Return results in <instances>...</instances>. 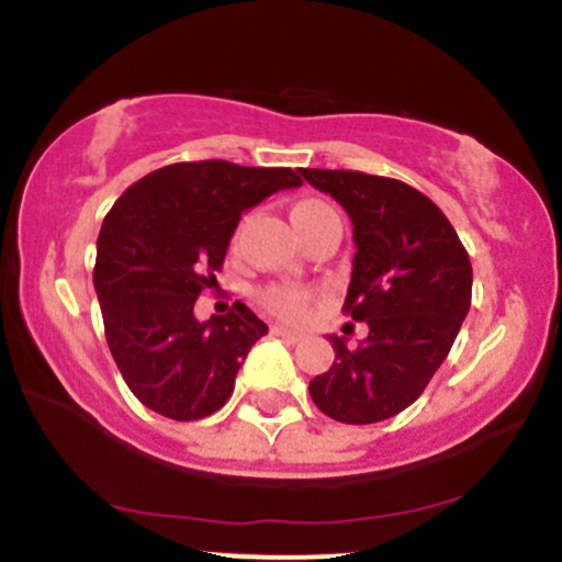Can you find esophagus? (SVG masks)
Returning <instances> with one entry per match:
<instances>
[{"instance_id": "34e87169", "label": "esophagus", "mask_w": 562, "mask_h": 562, "mask_svg": "<svg viewBox=\"0 0 562 562\" xmlns=\"http://www.w3.org/2000/svg\"><path fill=\"white\" fill-rule=\"evenodd\" d=\"M272 333L277 335V338L288 340V344H299V340L303 338L299 330H290V327H285V325H272Z\"/></svg>"}]
</instances>
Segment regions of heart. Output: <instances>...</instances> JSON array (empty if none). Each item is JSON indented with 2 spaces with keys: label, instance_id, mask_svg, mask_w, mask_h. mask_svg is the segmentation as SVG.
<instances>
[{
  "label": "heart",
  "instance_id": "b5f03b06",
  "mask_svg": "<svg viewBox=\"0 0 562 562\" xmlns=\"http://www.w3.org/2000/svg\"><path fill=\"white\" fill-rule=\"evenodd\" d=\"M327 211H333V209L325 203V200L303 198L293 203V209H290V218H293V224H303V222H308V218L327 214ZM261 303L269 308V312L280 314V317L299 319L306 314L308 303H312V293H308L306 288H299V285H269L261 293Z\"/></svg>",
  "mask_w": 562,
  "mask_h": 562
}]
</instances>
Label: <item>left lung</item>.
Instances as JSON below:
<instances>
[{
	"label": "left lung",
	"mask_w": 562,
	"mask_h": 562,
	"mask_svg": "<svg viewBox=\"0 0 562 562\" xmlns=\"http://www.w3.org/2000/svg\"><path fill=\"white\" fill-rule=\"evenodd\" d=\"M353 224L344 312L370 327L357 348L335 335V362L308 383L314 404L348 425L406 409L447 359L473 293L465 245L443 211L398 179L348 169H301Z\"/></svg>",
	"instance_id": "obj_1"
}]
</instances>
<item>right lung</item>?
<instances>
[{"mask_svg": "<svg viewBox=\"0 0 562 562\" xmlns=\"http://www.w3.org/2000/svg\"><path fill=\"white\" fill-rule=\"evenodd\" d=\"M288 187H301L293 169L190 160L142 177L108 211L94 290L115 364L147 409L190 423L227 404L267 325L240 301L209 322L192 308L216 285L243 211Z\"/></svg>", "mask_w": 562, "mask_h": 562, "instance_id": "obj_1", "label": "right lung"}]
</instances>
